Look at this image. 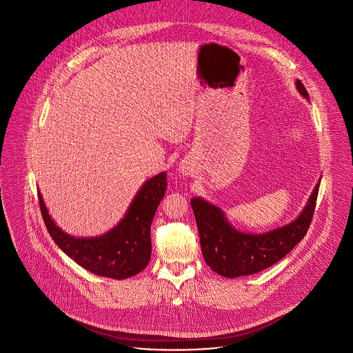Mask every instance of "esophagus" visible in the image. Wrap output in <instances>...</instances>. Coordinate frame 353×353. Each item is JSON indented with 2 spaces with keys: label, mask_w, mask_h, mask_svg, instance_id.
Returning a JSON list of instances; mask_svg holds the SVG:
<instances>
[{
  "label": "esophagus",
  "mask_w": 353,
  "mask_h": 353,
  "mask_svg": "<svg viewBox=\"0 0 353 353\" xmlns=\"http://www.w3.org/2000/svg\"><path fill=\"white\" fill-rule=\"evenodd\" d=\"M180 172H181V173H184V172H185V169H184V168H183V166H181V169H180Z\"/></svg>",
  "instance_id": "esophagus-1"
}]
</instances>
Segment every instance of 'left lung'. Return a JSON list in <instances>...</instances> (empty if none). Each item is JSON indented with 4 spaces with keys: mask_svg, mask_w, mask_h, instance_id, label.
<instances>
[{
    "mask_svg": "<svg viewBox=\"0 0 353 353\" xmlns=\"http://www.w3.org/2000/svg\"><path fill=\"white\" fill-rule=\"evenodd\" d=\"M296 89L309 100V93L299 79ZM320 180L297 218L264 233L241 232L229 222L222 208L201 196L191 198L205 263L225 278H237L257 274L282 260L309 230Z\"/></svg>",
    "mask_w": 353,
    "mask_h": 353,
    "instance_id": "1",
    "label": "left lung"
}]
</instances>
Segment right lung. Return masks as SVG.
Listing matches in <instances>:
<instances>
[{"instance_id":"obj_1","label":"right lung","mask_w":353,"mask_h":353,"mask_svg":"<svg viewBox=\"0 0 353 353\" xmlns=\"http://www.w3.org/2000/svg\"><path fill=\"white\" fill-rule=\"evenodd\" d=\"M168 187L166 172L148 179L135 194L124 218L103 234L78 237L64 232L48 214L39 191L46 228L64 253L86 271L113 279L139 274L150 260V223Z\"/></svg>"}]
</instances>
